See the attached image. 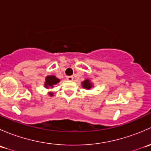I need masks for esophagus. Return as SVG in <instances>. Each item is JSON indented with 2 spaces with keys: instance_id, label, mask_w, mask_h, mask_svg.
I'll return each mask as SVG.
<instances>
[{
  "instance_id": "esophagus-1",
  "label": "esophagus",
  "mask_w": 151,
  "mask_h": 151,
  "mask_svg": "<svg viewBox=\"0 0 151 151\" xmlns=\"http://www.w3.org/2000/svg\"><path fill=\"white\" fill-rule=\"evenodd\" d=\"M66 79L68 80H69V81H72L73 79H74V77H73L72 76H68V77H66Z\"/></svg>"
}]
</instances>
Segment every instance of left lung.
<instances>
[{"label":"left lung","instance_id":"left-lung-1","mask_svg":"<svg viewBox=\"0 0 151 151\" xmlns=\"http://www.w3.org/2000/svg\"><path fill=\"white\" fill-rule=\"evenodd\" d=\"M81 84H82V87H83V88H85V89H87V90L91 89V88H93V84L91 83V80H90L89 79H85L84 81L82 82Z\"/></svg>","mask_w":151,"mask_h":151}]
</instances>
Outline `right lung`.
<instances>
[{"label":"right lung","mask_w":151,"mask_h":151,"mask_svg":"<svg viewBox=\"0 0 151 151\" xmlns=\"http://www.w3.org/2000/svg\"><path fill=\"white\" fill-rule=\"evenodd\" d=\"M60 83V80L54 75H49L45 77V87L46 88H53L54 85H57L58 83ZM49 96H53L54 93L52 92H49Z\"/></svg>","instance_id":"1"}]
</instances>
